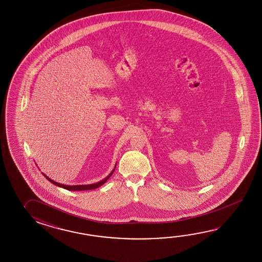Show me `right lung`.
Wrapping results in <instances>:
<instances>
[{"mask_svg":"<svg viewBox=\"0 0 262 262\" xmlns=\"http://www.w3.org/2000/svg\"><path fill=\"white\" fill-rule=\"evenodd\" d=\"M115 167H116V166H115ZM114 169H115V168H114ZM114 169L112 170V173H111L106 178L102 180L100 182H98V183H96V184H86V185H66V184H59V183H56L53 180L49 178L47 175H45L44 173H43V175L50 181L51 184H55L57 186H60V187H62V188H64V189L70 190V191H84V190L95 189V188L99 187L101 185H103L108 179L111 178V176H112V173L114 171Z\"/></svg>","mask_w":262,"mask_h":262,"instance_id":"1","label":"right lung"}]
</instances>
